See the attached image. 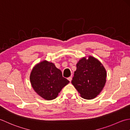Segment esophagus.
<instances>
[{"mask_svg": "<svg viewBox=\"0 0 130 130\" xmlns=\"http://www.w3.org/2000/svg\"><path fill=\"white\" fill-rule=\"evenodd\" d=\"M72 76H70V77H69L68 78V80L70 81V82L72 81Z\"/></svg>", "mask_w": 130, "mask_h": 130, "instance_id": "obj_1", "label": "esophagus"}]
</instances>
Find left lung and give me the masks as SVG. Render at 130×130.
<instances>
[{"mask_svg":"<svg viewBox=\"0 0 130 130\" xmlns=\"http://www.w3.org/2000/svg\"><path fill=\"white\" fill-rule=\"evenodd\" d=\"M76 67L72 85L83 98L90 100L96 98L106 83L107 72L102 63L89 55L79 60Z\"/></svg>","mask_w":130,"mask_h":130,"instance_id":"1","label":"left lung"}]
</instances>
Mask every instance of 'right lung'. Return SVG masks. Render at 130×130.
Instances as JSON below:
<instances>
[{
    "label": "right lung",
    "instance_id": "obj_1",
    "mask_svg": "<svg viewBox=\"0 0 130 130\" xmlns=\"http://www.w3.org/2000/svg\"><path fill=\"white\" fill-rule=\"evenodd\" d=\"M30 80L34 91L47 100L56 98L62 89L70 83L63 77L61 71L55 67L53 63L46 60L34 66Z\"/></svg>",
    "mask_w": 130,
    "mask_h": 130
}]
</instances>
